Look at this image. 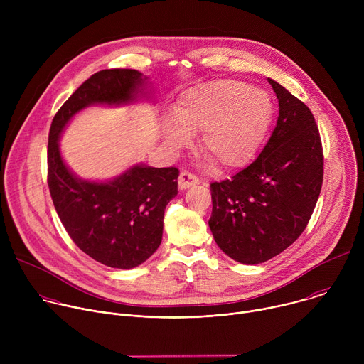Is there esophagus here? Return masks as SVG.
Returning <instances> with one entry per match:
<instances>
[{"mask_svg":"<svg viewBox=\"0 0 364 364\" xmlns=\"http://www.w3.org/2000/svg\"><path fill=\"white\" fill-rule=\"evenodd\" d=\"M200 183V180L194 176V174H191V173H188V171H181L180 173V177H178V187L181 188V190H187V188H190V187H193V186H197Z\"/></svg>","mask_w":364,"mask_h":364,"instance_id":"1","label":"esophagus"}]
</instances>
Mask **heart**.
I'll list each match as a JSON object with an SVG mask.
<instances>
[{"mask_svg":"<svg viewBox=\"0 0 364 364\" xmlns=\"http://www.w3.org/2000/svg\"><path fill=\"white\" fill-rule=\"evenodd\" d=\"M274 118L271 96L239 80L220 79L181 93L174 121L164 125L171 149L188 145L190 134L200 135V148L222 170L247 166L264 144Z\"/></svg>","mask_w":364,"mask_h":364,"instance_id":"b5f03b06","label":"heart"}]
</instances>
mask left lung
<instances>
[{
    "label": "left lung",
    "instance_id": "8db88e82",
    "mask_svg": "<svg viewBox=\"0 0 364 364\" xmlns=\"http://www.w3.org/2000/svg\"><path fill=\"white\" fill-rule=\"evenodd\" d=\"M279 102L277 127L259 157L210 184V230L235 261L256 265L291 246L306 228L324 176L323 145L309 108L268 79Z\"/></svg>",
    "mask_w": 364,
    "mask_h": 364
}]
</instances>
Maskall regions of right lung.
I'll list each match as a JSON object with an SVG mask.
<instances>
[{
	"instance_id": "right-lung-1",
	"label": "right lung",
	"mask_w": 364,
	"mask_h": 364,
	"mask_svg": "<svg viewBox=\"0 0 364 364\" xmlns=\"http://www.w3.org/2000/svg\"><path fill=\"white\" fill-rule=\"evenodd\" d=\"M145 79L134 69H105L92 75L63 103L48 132L47 184L60 222L80 250L119 269L141 265L159 249L166 205L178 193V168L139 164L107 183L80 180L63 163L59 138L83 108L134 100Z\"/></svg>"
}]
</instances>
